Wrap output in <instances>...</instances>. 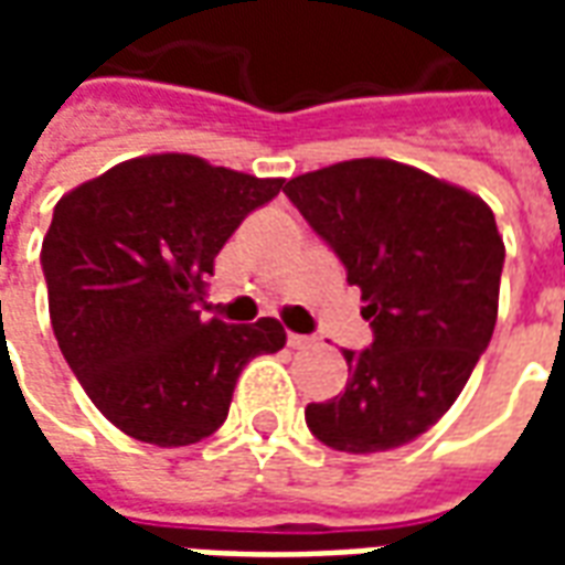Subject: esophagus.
<instances>
[{
  "label": "esophagus",
  "instance_id": "obj_1",
  "mask_svg": "<svg viewBox=\"0 0 565 565\" xmlns=\"http://www.w3.org/2000/svg\"><path fill=\"white\" fill-rule=\"evenodd\" d=\"M308 342H311V339H308V335H299V332H290V335H287V344H290V348H306Z\"/></svg>",
  "mask_w": 565,
  "mask_h": 565
}]
</instances>
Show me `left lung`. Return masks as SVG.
Wrapping results in <instances>:
<instances>
[{
  "mask_svg": "<svg viewBox=\"0 0 565 565\" xmlns=\"http://www.w3.org/2000/svg\"><path fill=\"white\" fill-rule=\"evenodd\" d=\"M284 193L342 259L363 294L372 344L348 351L344 393L306 424L344 454H379L424 436L484 354L505 245L469 190L393 160H348L299 174Z\"/></svg>",
  "mask_w": 565,
  "mask_h": 565,
  "instance_id": "obj_1",
  "label": "left lung"
}]
</instances>
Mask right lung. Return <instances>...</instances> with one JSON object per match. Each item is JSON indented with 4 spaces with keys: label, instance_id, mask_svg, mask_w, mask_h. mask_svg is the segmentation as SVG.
Instances as JSON below:
<instances>
[{
    "label": "right lung",
    "instance_id": "add662e5",
    "mask_svg": "<svg viewBox=\"0 0 565 565\" xmlns=\"http://www.w3.org/2000/svg\"><path fill=\"white\" fill-rule=\"evenodd\" d=\"M281 190V178L153 153L56 202L42 245L51 327L84 393L127 436L157 448L209 438L242 369L284 348L278 320L199 311L226 238Z\"/></svg>",
    "mask_w": 565,
    "mask_h": 565
}]
</instances>
